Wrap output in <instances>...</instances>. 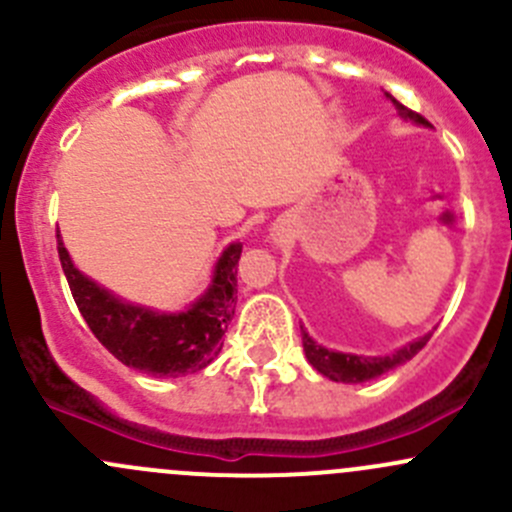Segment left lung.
Wrapping results in <instances>:
<instances>
[{"instance_id":"8db88e82","label":"left lung","mask_w":512,"mask_h":512,"mask_svg":"<svg viewBox=\"0 0 512 512\" xmlns=\"http://www.w3.org/2000/svg\"><path fill=\"white\" fill-rule=\"evenodd\" d=\"M386 98L394 103L396 111H399V116L404 118V121L416 123V126H428L426 118L418 116V113L411 111V108H406L404 103L396 101L394 96L386 94ZM428 339H431V334H423V337H418L416 342L396 349V352L389 356H359V354L332 352V349L314 342V339L302 329V347H304V354H307L309 364H312L322 376H327V379L332 381H342V384H361V381H369V379H376V376L386 374V371H391L394 366L414 359V356L426 347Z\"/></svg>"}]
</instances>
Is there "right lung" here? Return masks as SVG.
Here are the masks:
<instances>
[{"label": "right lung", "instance_id": "add662e5", "mask_svg": "<svg viewBox=\"0 0 512 512\" xmlns=\"http://www.w3.org/2000/svg\"><path fill=\"white\" fill-rule=\"evenodd\" d=\"M56 247L81 317L121 364L160 379H175L205 369L220 354L223 334L235 314L240 242L225 247L208 289L183 312H156L116 297L76 270L59 232Z\"/></svg>", "mask_w": 512, "mask_h": 512}]
</instances>
